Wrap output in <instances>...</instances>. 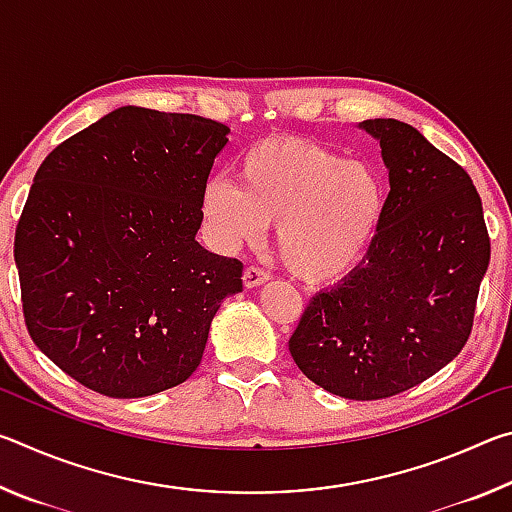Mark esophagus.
I'll use <instances>...</instances> for the list:
<instances>
[{
  "label": "esophagus",
  "mask_w": 512,
  "mask_h": 512,
  "mask_svg": "<svg viewBox=\"0 0 512 512\" xmlns=\"http://www.w3.org/2000/svg\"><path fill=\"white\" fill-rule=\"evenodd\" d=\"M268 275L266 271H262V268L257 266H248L244 271V287L246 289H255V287H262V284L268 282Z\"/></svg>",
  "instance_id": "34e87169"
}]
</instances>
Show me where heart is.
<instances>
[{
	"label": "heart",
	"mask_w": 512,
	"mask_h": 512,
	"mask_svg": "<svg viewBox=\"0 0 512 512\" xmlns=\"http://www.w3.org/2000/svg\"><path fill=\"white\" fill-rule=\"evenodd\" d=\"M201 207L214 239L237 248L277 223L284 266L302 282L332 284L363 264L375 244L386 187L375 167L345 160L305 137H266L248 146L237 183L216 176L203 187Z\"/></svg>",
	"instance_id": "obj_1"
}]
</instances>
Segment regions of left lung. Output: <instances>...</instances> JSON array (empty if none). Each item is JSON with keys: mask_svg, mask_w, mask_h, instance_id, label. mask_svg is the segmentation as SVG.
Here are the masks:
<instances>
[{"mask_svg": "<svg viewBox=\"0 0 512 512\" xmlns=\"http://www.w3.org/2000/svg\"><path fill=\"white\" fill-rule=\"evenodd\" d=\"M359 128L391 183L377 239L357 271L309 300L289 350L314 384L363 402L409 391L463 350L490 239L463 167L404 121Z\"/></svg>", "mask_w": 512, "mask_h": 512, "instance_id": "1", "label": "left lung"}]
</instances>
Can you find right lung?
<instances>
[{
	"instance_id": "right-lung-1",
	"label": "right lung",
	"mask_w": 512,
	"mask_h": 512,
	"mask_svg": "<svg viewBox=\"0 0 512 512\" xmlns=\"http://www.w3.org/2000/svg\"><path fill=\"white\" fill-rule=\"evenodd\" d=\"M219 121L124 106L51 151L15 230L29 334L101 395L146 397L192 377L239 259L196 241L228 144Z\"/></svg>"
}]
</instances>
